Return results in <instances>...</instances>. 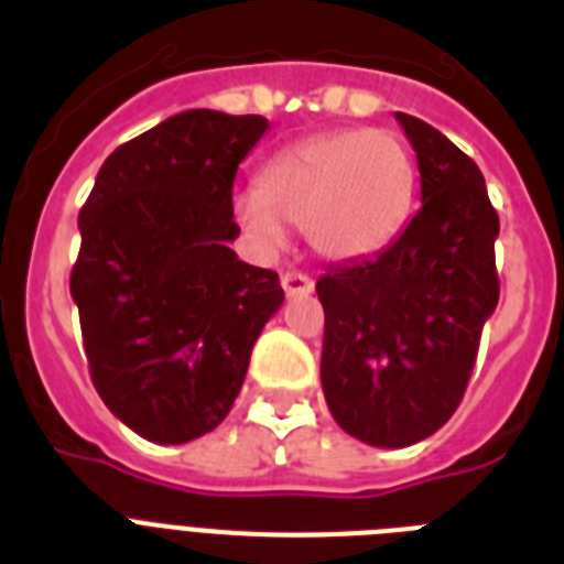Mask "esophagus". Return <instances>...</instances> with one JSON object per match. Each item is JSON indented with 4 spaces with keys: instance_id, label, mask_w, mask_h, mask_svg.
Wrapping results in <instances>:
<instances>
[{
    "instance_id": "1",
    "label": "esophagus",
    "mask_w": 564,
    "mask_h": 564,
    "mask_svg": "<svg viewBox=\"0 0 564 564\" xmlns=\"http://www.w3.org/2000/svg\"><path fill=\"white\" fill-rule=\"evenodd\" d=\"M281 286L286 290V295H310L313 292V278L304 272H283Z\"/></svg>"
}]
</instances>
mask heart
<instances>
[{"mask_svg": "<svg viewBox=\"0 0 564 564\" xmlns=\"http://www.w3.org/2000/svg\"><path fill=\"white\" fill-rule=\"evenodd\" d=\"M415 163L389 131H334L283 149L260 172V189L234 198L239 228L263 248H281L286 225L304 228L327 260L383 251L412 210Z\"/></svg>", "mask_w": 564, "mask_h": 564, "instance_id": "heart-1", "label": "heart"}]
</instances>
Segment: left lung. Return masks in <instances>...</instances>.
<instances>
[{
  "instance_id": "1",
  "label": "left lung",
  "mask_w": 564,
  "mask_h": 564,
  "mask_svg": "<svg viewBox=\"0 0 564 564\" xmlns=\"http://www.w3.org/2000/svg\"><path fill=\"white\" fill-rule=\"evenodd\" d=\"M394 117L419 158V213L380 254L316 283L325 401L375 447L415 445L454 415L500 299V221L480 166L427 122Z\"/></svg>"
}]
</instances>
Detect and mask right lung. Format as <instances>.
I'll use <instances>...</instances> for the list:
<instances>
[{"label": "right lung", "instance_id": "right-lung-1", "mask_svg": "<svg viewBox=\"0 0 564 564\" xmlns=\"http://www.w3.org/2000/svg\"><path fill=\"white\" fill-rule=\"evenodd\" d=\"M265 128V117L184 110L119 145L78 213L69 292L93 386L158 445L219 427L283 304L278 272L230 248L234 178Z\"/></svg>", "mask_w": 564, "mask_h": 564}]
</instances>
